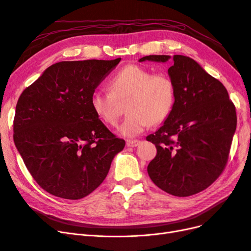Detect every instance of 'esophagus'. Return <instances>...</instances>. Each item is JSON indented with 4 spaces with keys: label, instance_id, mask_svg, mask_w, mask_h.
I'll use <instances>...</instances> for the list:
<instances>
[{
    "label": "esophagus",
    "instance_id": "obj_1",
    "mask_svg": "<svg viewBox=\"0 0 251 251\" xmlns=\"http://www.w3.org/2000/svg\"><path fill=\"white\" fill-rule=\"evenodd\" d=\"M139 143H140V141H139V140H137V139H134V140H126V146H127V147H130V148H135V147H137V146H139Z\"/></svg>",
    "mask_w": 251,
    "mask_h": 251
}]
</instances>
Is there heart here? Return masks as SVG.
Returning a JSON list of instances; mask_svg holds the SVG:
<instances>
[{
	"instance_id": "obj_1",
	"label": "heart",
	"mask_w": 251,
	"mask_h": 251,
	"mask_svg": "<svg viewBox=\"0 0 251 251\" xmlns=\"http://www.w3.org/2000/svg\"><path fill=\"white\" fill-rule=\"evenodd\" d=\"M108 90L92 94L91 109L101 123L116 126L121 115L120 103L126 101L127 116L119 133L127 138L138 136L150 125L161 124L169 117L176 100V90L168 75L153 74L147 68L133 64L113 75Z\"/></svg>"
}]
</instances>
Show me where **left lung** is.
<instances>
[{"label":"left lung","mask_w":251,"mask_h":251,"mask_svg":"<svg viewBox=\"0 0 251 251\" xmlns=\"http://www.w3.org/2000/svg\"><path fill=\"white\" fill-rule=\"evenodd\" d=\"M170 55L139 62L165 63ZM169 68L176 90L174 108L163 126L147 137L157 149L148 165L151 181L177 197L198 194L219 178L228 160L237 113L221 81L191 57L174 55Z\"/></svg>","instance_id":"left-lung-1"}]
</instances>
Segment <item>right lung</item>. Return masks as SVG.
<instances>
[{
  "label": "right lung",
  "instance_id": "right-lung-1",
  "mask_svg": "<svg viewBox=\"0 0 251 251\" xmlns=\"http://www.w3.org/2000/svg\"><path fill=\"white\" fill-rule=\"evenodd\" d=\"M112 60H75L50 66L21 94L13 140L27 170L43 189L78 200L107 177L126 142L93 113L91 96L115 68Z\"/></svg>",
  "mask_w": 251,
  "mask_h": 251
}]
</instances>
